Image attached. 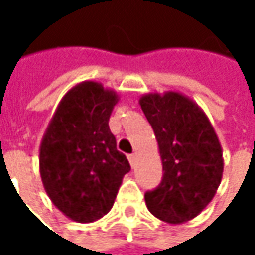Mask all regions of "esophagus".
<instances>
[{
    "mask_svg": "<svg viewBox=\"0 0 255 255\" xmlns=\"http://www.w3.org/2000/svg\"><path fill=\"white\" fill-rule=\"evenodd\" d=\"M135 159H137V156L132 153V155H128V161H129V164H131V167L134 168L135 167Z\"/></svg>",
    "mask_w": 255,
    "mask_h": 255,
    "instance_id": "obj_1",
    "label": "esophagus"
}]
</instances>
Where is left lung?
Here are the masks:
<instances>
[{
	"instance_id": "obj_1",
	"label": "left lung",
	"mask_w": 255,
	"mask_h": 255,
	"mask_svg": "<svg viewBox=\"0 0 255 255\" xmlns=\"http://www.w3.org/2000/svg\"><path fill=\"white\" fill-rule=\"evenodd\" d=\"M153 128L162 161L161 184L146 192L147 210L181 225L201 214L223 177V149L205 112L178 91L149 93L138 100Z\"/></svg>"
}]
</instances>
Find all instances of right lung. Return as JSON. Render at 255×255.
<instances>
[{"label": "right lung", "mask_w": 255, "mask_h": 255, "mask_svg": "<svg viewBox=\"0 0 255 255\" xmlns=\"http://www.w3.org/2000/svg\"><path fill=\"white\" fill-rule=\"evenodd\" d=\"M120 96L96 81L74 85L60 100L39 146V174L51 202L71 220L108 214L129 171L109 118Z\"/></svg>", "instance_id": "obj_1"}]
</instances>
